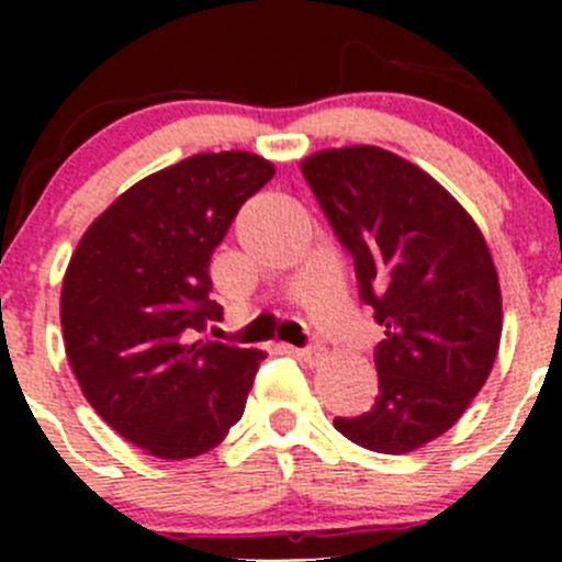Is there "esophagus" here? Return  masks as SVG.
I'll use <instances>...</instances> for the list:
<instances>
[{
  "instance_id": "1",
  "label": "esophagus",
  "mask_w": 562,
  "mask_h": 562,
  "mask_svg": "<svg viewBox=\"0 0 562 562\" xmlns=\"http://www.w3.org/2000/svg\"><path fill=\"white\" fill-rule=\"evenodd\" d=\"M296 356L302 361H307V364H321L323 361V348H317V345H313V348H302V350H296Z\"/></svg>"
}]
</instances>
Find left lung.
<instances>
[{"label": "left lung", "mask_w": 562, "mask_h": 562, "mask_svg": "<svg viewBox=\"0 0 562 562\" xmlns=\"http://www.w3.org/2000/svg\"><path fill=\"white\" fill-rule=\"evenodd\" d=\"M302 173L386 328L375 405L334 429L378 454L422 449L454 427L495 364L503 302L490 247L443 184L381 146L315 151Z\"/></svg>", "instance_id": "8db88e82"}]
</instances>
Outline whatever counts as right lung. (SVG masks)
<instances>
[{
	"label": "right lung",
	"instance_id": "obj_1",
	"mask_svg": "<svg viewBox=\"0 0 562 562\" xmlns=\"http://www.w3.org/2000/svg\"><path fill=\"white\" fill-rule=\"evenodd\" d=\"M271 176L252 151L192 155L122 192L72 252L59 307L67 359L98 416L146 454H203L245 413L263 350L184 334L223 313L209 260Z\"/></svg>",
	"mask_w": 562,
	"mask_h": 562
}]
</instances>
